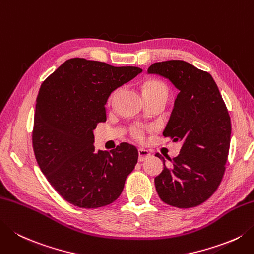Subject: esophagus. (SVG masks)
Wrapping results in <instances>:
<instances>
[{"label":"esophagus","instance_id":"esophagus-1","mask_svg":"<svg viewBox=\"0 0 254 254\" xmlns=\"http://www.w3.org/2000/svg\"><path fill=\"white\" fill-rule=\"evenodd\" d=\"M151 155V153L148 152L147 150H144V148H138V161L143 162L144 160Z\"/></svg>","mask_w":254,"mask_h":254}]
</instances>
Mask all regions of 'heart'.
<instances>
[{"instance_id":"1","label":"heart","mask_w":254,"mask_h":254,"mask_svg":"<svg viewBox=\"0 0 254 254\" xmlns=\"http://www.w3.org/2000/svg\"><path fill=\"white\" fill-rule=\"evenodd\" d=\"M141 89L143 92L144 97H151V96H156V94H163V96L167 97V87L164 84L162 81L156 80V79H147V80L143 81L141 84ZM117 92H113L111 94L110 99H109V102H111L114 97H116ZM148 128L146 127L142 126V124H135L130 128V134L131 136L138 142H141L145 137V134L147 133Z\"/></svg>"}]
</instances>
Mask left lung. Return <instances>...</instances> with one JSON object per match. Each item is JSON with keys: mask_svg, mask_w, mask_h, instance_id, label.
Wrapping results in <instances>:
<instances>
[{"mask_svg": "<svg viewBox=\"0 0 254 254\" xmlns=\"http://www.w3.org/2000/svg\"><path fill=\"white\" fill-rule=\"evenodd\" d=\"M148 73L166 78L180 93L163 135L181 142L180 154L155 177L156 191L167 205L191 208L210 198L221 183L230 146L231 121L210 73L184 61L153 64Z\"/></svg>", "mask_w": 254, "mask_h": 254, "instance_id": "obj_1", "label": "left lung"}]
</instances>
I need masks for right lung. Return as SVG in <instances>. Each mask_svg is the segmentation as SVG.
Masks as SVG:
<instances>
[{
	"mask_svg": "<svg viewBox=\"0 0 254 254\" xmlns=\"http://www.w3.org/2000/svg\"><path fill=\"white\" fill-rule=\"evenodd\" d=\"M142 69L71 58L45 80L36 99L33 148L44 175L64 200L94 209L110 205L137 163L136 147L94 148L93 130L107 120L111 92Z\"/></svg>",
	"mask_w": 254,
	"mask_h": 254,
	"instance_id": "1",
	"label": "right lung"
}]
</instances>
